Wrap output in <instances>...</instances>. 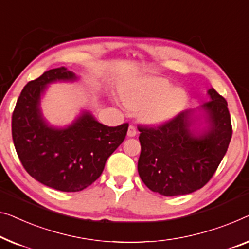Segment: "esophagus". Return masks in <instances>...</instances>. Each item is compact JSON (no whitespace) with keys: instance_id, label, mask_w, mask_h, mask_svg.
Listing matches in <instances>:
<instances>
[{"instance_id":"1","label":"esophagus","mask_w":249,"mask_h":249,"mask_svg":"<svg viewBox=\"0 0 249 249\" xmlns=\"http://www.w3.org/2000/svg\"><path fill=\"white\" fill-rule=\"evenodd\" d=\"M136 134H137L136 128L133 125H129V127L127 129V136L128 137H134Z\"/></svg>"}]
</instances>
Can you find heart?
I'll return each mask as SVG.
<instances>
[{"label":"heart","instance_id":"obj_1","mask_svg":"<svg viewBox=\"0 0 249 249\" xmlns=\"http://www.w3.org/2000/svg\"><path fill=\"white\" fill-rule=\"evenodd\" d=\"M121 99L126 108L141 109V118L146 123L161 124L183 112L189 94L182 87H173L166 78L148 76L124 85Z\"/></svg>","mask_w":249,"mask_h":249}]
</instances>
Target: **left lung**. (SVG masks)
<instances>
[{"instance_id": "left-lung-1", "label": "left lung", "mask_w": 249, "mask_h": 249, "mask_svg": "<svg viewBox=\"0 0 249 249\" xmlns=\"http://www.w3.org/2000/svg\"><path fill=\"white\" fill-rule=\"evenodd\" d=\"M207 94L209 101L196 110H183L158 127H139L137 170L153 192L191 194L211 179L225 157L232 134L227 102L213 88Z\"/></svg>"}]
</instances>
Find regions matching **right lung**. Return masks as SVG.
Wrapping results in <instances>:
<instances>
[{
	"instance_id": "obj_1",
	"label": "right lung",
	"mask_w": 249,
	"mask_h": 249,
	"mask_svg": "<svg viewBox=\"0 0 249 249\" xmlns=\"http://www.w3.org/2000/svg\"><path fill=\"white\" fill-rule=\"evenodd\" d=\"M77 79L65 67L48 70L25 85L12 115L13 143L23 168L40 183L65 192L81 191L95 182L128 128L127 123L103 125L87 109L69 125H51L41 109L48 85Z\"/></svg>"
}]
</instances>
